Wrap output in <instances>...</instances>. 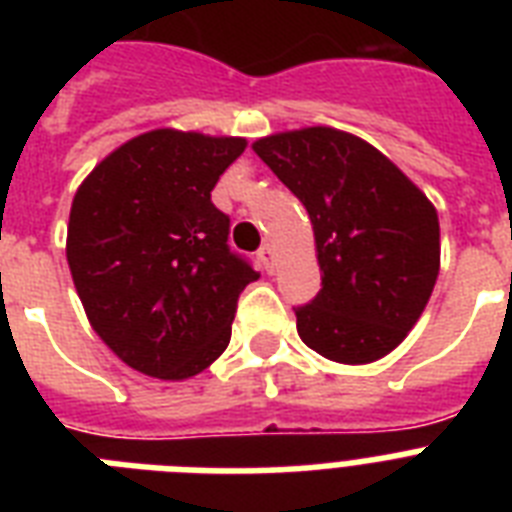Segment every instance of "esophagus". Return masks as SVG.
<instances>
[{
	"label": "esophagus",
	"mask_w": 512,
	"mask_h": 512,
	"mask_svg": "<svg viewBox=\"0 0 512 512\" xmlns=\"http://www.w3.org/2000/svg\"><path fill=\"white\" fill-rule=\"evenodd\" d=\"M257 257L263 260L265 271L273 273V265H276V252H273V244H263V247H260V252H257Z\"/></svg>",
	"instance_id": "esophagus-1"
}]
</instances>
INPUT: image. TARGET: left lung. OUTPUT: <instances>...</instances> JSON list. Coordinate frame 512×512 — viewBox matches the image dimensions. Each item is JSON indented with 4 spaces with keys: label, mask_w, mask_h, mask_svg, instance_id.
<instances>
[{
    "label": "left lung",
    "mask_w": 512,
    "mask_h": 512,
    "mask_svg": "<svg viewBox=\"0 0 512 512\" xmlns=\"http://www.w3.org/2000/svg\"><path fill=\"white\" fill-rule=\"evenodd\" d=\"M303 201L316 236L321 292L297 305V332L337 364H369L417 324L436 287L441 244L428 196L356 135L332 127L257 140Z\"/></svg>",
    "instance_id": "left-lung-1"
}]
</instances>
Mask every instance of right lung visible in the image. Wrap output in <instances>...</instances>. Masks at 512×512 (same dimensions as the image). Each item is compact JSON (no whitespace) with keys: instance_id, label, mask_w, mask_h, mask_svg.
Segmentation results:
<instances>
[{"instance_id":"add662e5","label":"right lung","mask_w":512,"mask_h":512,"mask_svg":"<svg viewBox=\"0 0 512 512\" xmlns=\"http://www.w3.org/2000/svg\"><path fill=\"white\" fill-rule=\"evenodd\" d=\"M247 143L154 130L132 138L79 185L68 268L100 340L132 369L185 380L231 342L239 295L257 281L228 247L231 217L212 188Z\"/></svg>"}]
</instances>
